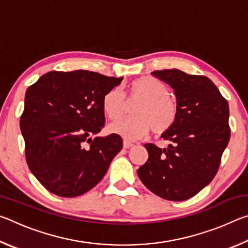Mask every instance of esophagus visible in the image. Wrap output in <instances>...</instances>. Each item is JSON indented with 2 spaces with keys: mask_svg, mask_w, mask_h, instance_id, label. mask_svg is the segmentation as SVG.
I'll return each mask as SVG.
<instances>
[{
  "mask_svg": "<svg viewBox=\"0 0 248 248\" xmlns=\"http://www.w3.org/2000/svg\"><path fill=\"white\" fill-rule=\"evenodd\" d=\"M132 146H133L132 142H130L128 140H124V149H130V148H132Z\"/></svg>",
  "mask_w": 248,
  "mask_h": 248,
  "instance_id": "1",
  "label": "esophagus"
}]
</instances>
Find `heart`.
<instances>
[{
	"label": "heart",
	"mask_w": 248,
	"mask_h": 248,
	"mask_svg": "<svg viewBox=\"0 0 248 248\" xmlns=\"http://www.w3.org/2000/svg\"><path fill=\"white\" fill-rule=\"evenodd\" d=\"M129 97L139 98L133 107L132 117L119 119L109 125V130L125 139L137 140L146 136L151 129L162 134L173 127L178 117V106L170 95L165 84L152 78L134 79L129 87ZM125 93L121 87H114L105 94L103 110L109 119L116 120L124 114Z\"/></svg>",
	"instance_id": "b5f03b06"
}]
</instances>
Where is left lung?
I'll return each instance as SVG.
<instances>
[{
    "instance_id": "8db88e82",
    "label": "left lung",
    "mask_w": 248,
    "mask_h": 248,
    "mask_svg": "<svg viewBox=\"0 0 248 248\" xmlns=\"http://www.w3.org/2000/svg\"><path fill=\"white\" fill-rule=\"evenodd\" d=\"M151 74L174 90L178 117L162 134L171 142L169 148L144 144L149 158L138 170V176L163 199L187 200L209 185L219 170L231 136L228 100L207 77L177 69Z\"/></svg>"
}]
</instances>
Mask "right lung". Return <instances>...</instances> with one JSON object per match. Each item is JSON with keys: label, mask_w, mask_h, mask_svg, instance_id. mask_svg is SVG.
<instances>
[{"label": "right lung", "mask_w": 248, "mask_h": 248, "mask_svg": "<svg viewBox=\"0 0 248 248\" xmlns=\"http://www.w3.org/2000/svg\"><path fill=\"white\" fill-rule=\"evenodd\" d=\"M124 78L91 71H51L26 91L20 116L27 165L52 194L72 198L95 187L123 149L119 134H97L105 125L103 98Z\"/></svg>", "instance_id": "obj_1"}]
</instances>
